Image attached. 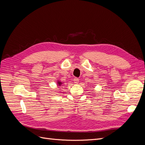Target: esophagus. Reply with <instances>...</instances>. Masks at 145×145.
Masks as SVG:
<instances>
[{
	"instance_id": "1",
	"label": "esophagus",
	"mask_w": 145,
	"mask_h": 145,
	"mask_svg": "<svg viewBox=\"0 0 145 145\" xmlns=\"http://www.w3.org/2000/svg\"><path fill=\"white\" fill-rule=\"evenodd\" d=\"M74 83H76V84H78V83L79 82V79L77 78H74Z\"/></svg>"
}]
</instances>
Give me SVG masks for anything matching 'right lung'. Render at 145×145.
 Here are the masks:
<instances>
[{
	"mask_svg": "<svg viewBox=\"0 0 145 145\" xmlns=\"http://www.w3.org/2000/svg\"><path fill=\"white\" fill-rule=\"evenodd\" d=\"M57 86H61V85L62 84V82L59 81V80H58V82H57Z\"/></svg>",
	"mask_w": 145,
	"mask_h": 145,
	"instance_id": "right-lung-1",
	"label": "right lung"
}]
</instances>
